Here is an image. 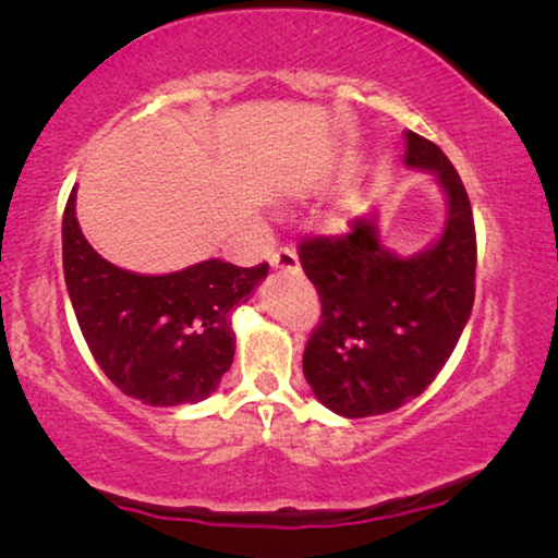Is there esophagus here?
Here are the masks:
<instances>
[{
  "instance_id": "34e87169",
  "label": "esophagus",
  "mask_w": 558,
  "mask_h": 558,
  "mask_svg": "<svg viewBox=\"0 0 558 558\" xmlns=\"http://www.w3.org/2000/svg\"><path fill=\"white\" fill-rule=\"evenodd\" d=\"M271 266L279 271H300V258H296V251L294 248H277L271 254Z\"/></svg>"
}]
</instances>
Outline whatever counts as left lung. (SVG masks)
Listing matches in <instances>:
<instances>
[{
  "label": "left lung",
  "mask_w": 558,
  "mask_h": 558,
  "mask_svg": "<svg viewBox=\"0 0 558 558\" xmlns=\"http://www.w3.org/2000/svg\"><path fill=\"white\" fill-rule=\"evenodd\" d=\"M409 167L437 174L447 223L432 248L399 256L384 248L376 220L357 218L348 235L300 243L323 315L302 368L327 409L348 418L388 414L437 378L475 302L477 239L468 190L437 144L407 132Z\"/></svg>",
  "instance_id": "8db88e82"
}]
</instances>
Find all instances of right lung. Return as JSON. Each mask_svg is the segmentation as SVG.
I'll return each instance as SVG.
<instances>
[{"instance_id": "right-lung-1", "label": "right lung", "mask_w": 558, "mask_h": 558, "mask_svg": "<svg viewBox=\"0 0 558 558\" xmlns=\"http://www.w3.org/2000/svg\"><path fill=\"white\" fill-rule=\"evenodd\" d=\"M63 274L106 378L147 407H178L203 401L231 368L233 310L248 302L269 264L243 269L208 258L162 277L119 269L81 233L73 187L63 213Z\"/></svg>"}]
</instances>
